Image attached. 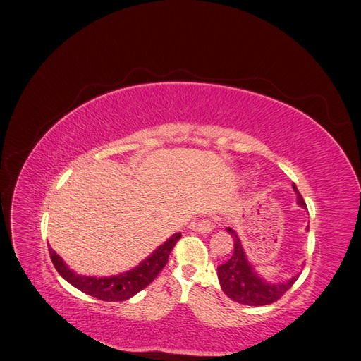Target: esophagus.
I'll return each instance as SVG.
<instances>
[{
  "label": "esophagus",
  "mask_w": 361,
  "mask_h": 361,
  "mask_svg": "<svg viewBox=\"0 0 361 361\" xmlns=\"http://www.w3.org/2000/svg\"><path fill=\"white\" fill-rule=\"evenodd\" d=\"M191 228L200 233H209L215 228V220H212V218H203L200 221H194L191 224Z\"/></svg>",
  "instance_id": "esophagus-1"
}]
</instances>
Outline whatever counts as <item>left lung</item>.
I'll list each match as a JSON object with an SVG mask.
<instances>
[{"label":"left lung","instance_id":"1","mask_svg":"<svg viewBox=\"0 0 361 361\" xmlns=\"http://www.w3.org/2000/svg\"><path fill=\"white\" fill-rule=\"evenodd\" d=\"M292 188L295 194H297V203L302 209H307L300 191L297 190V185L292 183ZM226 232L233 238L235 248L232 257L226 264L216 268V276L223 292L228 298L245 305H265L283 297L285 292L289 290L293 283L297 281L298 274L279 283H271L264 277H260L255 271L253 265H251V262L247 259L245 250L235 228L228 226L226 227Z\"/></svg>","mask_w":361,"mask_h":361}]
</instances>
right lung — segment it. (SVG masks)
Here are the masks:
<instances>
[{
	"label": "right lung",
	"mask_w": 361,
	"mask_h": 361,
	"mask_svg": "<svg viewBox=\"0 0 361 361\" xmlns=\"http://www.w3.org/2000/svg\"><path fill=\"white\" fill-rule=\"evenodd\" d=\"M180 233H174L166 243L161 244L154 253L149 255L143 262L129 269L126 272L110 277H94V276H81L72 271L66 262H64L56 251L49 248V256L54 267L59 271V274L68 283L81 292L90 295L97 300L104 301H125L135 293L143 290L149 286L154 279L159 274L161 269L166 267L169 255L171 253L173 247L180 239Z\"/></svg>",
	"instance_id": "add662e5"
}]
</instances>
